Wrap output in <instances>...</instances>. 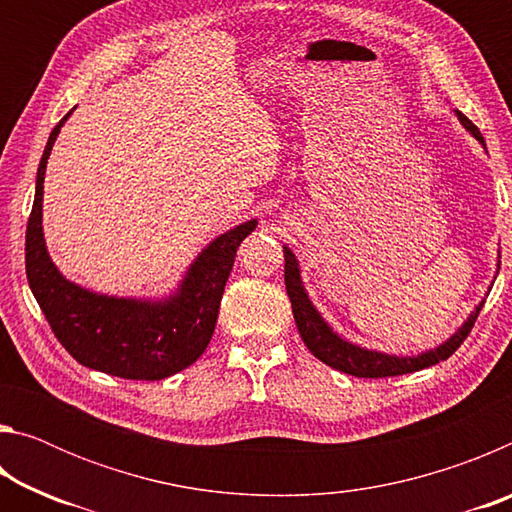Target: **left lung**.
<instances>
[{
  "instance_id": "8db88e82",
  "label": "left lung",
  "mask_w": 512,
  "mask_h": 512,
  "mask_svg": "<svg viewBox=\"0 0 512 512\" xmlns=\"http://www.w3.org/2000/svg\"><path fill=\"white\" fill-rule=\"evenodd\" d=\"M454 112L458 121L465 126V131L472 133L476 140L483 144V135L479 133V128H476L472 121L463 115V112L458 110ZM499 266L501 262H497V273H499ZM284 284H287V293L291 300V309H293V318H296L298 332L309 348V352L314 354L316 359L327 363V366H332L341 372H348V375H354V377H363V379L406 375V372L436 366L438 361L449 359L467 339V334H470V329L474 327V320L479 316V311L485 302L481 300L479 305L474 307V311L467 316L465 323L458 327L443 345H438V348L427 350V352L413 354V357H397V354L368 350V348H361V345L345 341L343 336L336 334L334 329L327 325V320L320 316V311L314 307V302L309 300V293L300 277L298 259L291 253L289 246H284Z\"/></svg>"
}]
</instances>
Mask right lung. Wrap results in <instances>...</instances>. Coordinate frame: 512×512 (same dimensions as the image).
I'll list each match as a JSON object with an SVG mask.
<instances>
[{"instance_id": "add662e5", "label": "right lung", "mask_w": 512, "mask_h": 512, "mask_svg": "<svg viewBox=\"0 0 512 512\" xmlns=\"http://www.w3.org/2000/svg\"><path fill=\"white\" fill-rule=\"evenodd\" d=\"M72 112L58 121L42 153L27 223V280L60 345L85 368L121 379H164L185 370L210 343L221 296L250 219L210 241L164 298H117L69 282L51 262L42 232L47 160Z\"/></svg>"}]
</instances>
